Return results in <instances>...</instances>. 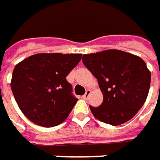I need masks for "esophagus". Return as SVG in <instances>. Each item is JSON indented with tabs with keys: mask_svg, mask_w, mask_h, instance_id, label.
Listing matches in <instances>:
<instances>
[{
	"mask_svg": "<svg viewBox=\"0 0 160 160\" xmlns=\"http://www.w3.org/2000/svg\"><path fill=\"white\" fill-rule=\"evenodd\" d=\"M90 93H91V91H90V90H86V92H85V93H84V95L83 96V100H87V99L89 98Z\"/></svg>",
	"mask_w": 160,
	"mask_h": 160,
	"instance_id": "obj_1",
	"label": "esophagus"
}]
</instances>
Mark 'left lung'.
Wrapping results in <instances>:
<instances>
[{
	"instance_id": "8db88e82",
	"label": "left lung",
	"mask_w": 160,
	"mask_h": 160,
	"mask_svg": "<svg viewBox=\"0 0 160 160\" xmlns=\"http://www.w3.org/2000/svg\"><path fill=\"white\" fill-rule=\"evenodd\" d=\"M83 65L97 78L103 94L99 107L90 106L97 119L118 126L132 118L143 106L151 72L142 58L119 50L83 54Z\"/></svg>"
}]
</instances>
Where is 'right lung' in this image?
<instances>
[{
  "instance_id": "right-lung-1",
  "label": "right lung",
  "mask_w": 160,
  "mask_h": 160,
  "mask_svg": "<svg viewBox=\"0 0 160 160\" xmlns=\"http://www.w3.org/2000/svg\"><path fill=\"white\" fill-rule=\"evenodd\" d=\"M81 58L80 53H38L16 65L10 87L28 119L52 127L68 117L78 100L66 77Z\"/></svg>"
}]
</instances>
